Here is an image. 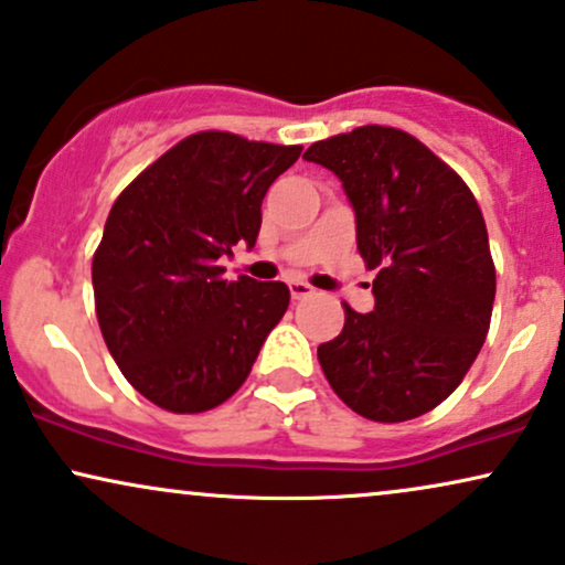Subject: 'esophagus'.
Returning a JSON list of instances; mask_svg holds the SVG:
<instances>
[{"instance_id":"1","label":"esophagus","mask_w":565,"mask_h":565,"mask_svg":"<svg viewBox=\"0 0 565 565\" xmlns=\"http://www.w3.org/2000/svg\"><path fill=\"white\" fill-rule=\"evenodd\" d=\"M288 285H290V296H294L296 301H301V298H309V296H315V294H317V290L311 288L309 282H301V280H290Z\"/></svg>"}]
</instances>
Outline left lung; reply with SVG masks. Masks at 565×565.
I'll use <instances>...</instances> for the list:
<instances>
[{"instance_id": "obj_1", "label": "left lung", "mask_w": 565, "mask_h": 565, "mask_svg": "<svg viewBox=\"0 0 565 565\" xmlns=\"http://www.w3.org/2000/svg\"><path fill=\"white\" fill-rule=\"evenodd\" d=\"M343 183L356 243L377 269L374 309L345 306L317 348L327 382L372 422L427 414L461 385L490 327L495 267L477 199L422 141L364 125L306 149Z\"/></svg>"}]
</instances>
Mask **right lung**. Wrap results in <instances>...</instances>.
<instances>
[{"mask_svg": "<svg viewBox=\"0 0 565 565\" xmlns=\"http://www.w3.org/2000/svg\"><path fill=\"white\" fill-rule=\"evenodd\" d=\"M301 146L206 130L146 167L115 201L90 280L104 343L143 398L201 414L246 382L290 303L285 282L243 275L220 259L254 248L269 185Z\"/></svg>", "mask_w": 565, "mask_h": 565, "instance_id": "obj_1", "label": "right lung"}]
</instances>
